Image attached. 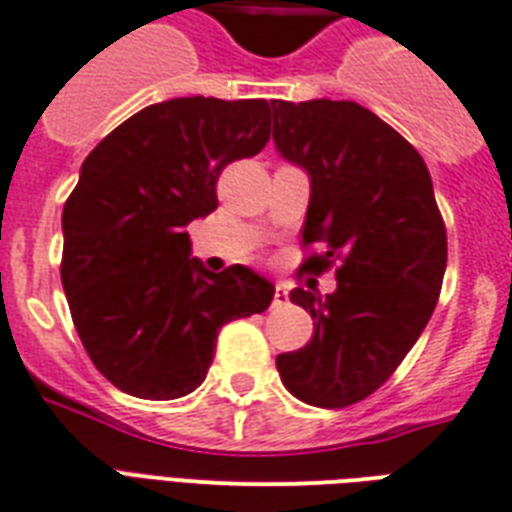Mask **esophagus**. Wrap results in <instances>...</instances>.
<instances>
[{
  "instance_id": "obj_1",
  "label": "esophagus",
  "mask_w": 512,
  "mask_h": 512,
  "mask_svg": "<svg viewBox=\"0 0 512 512\" xmlns=\"http://www.w3.org/2000/svg\"><path fill=\"white\" fill-rule=\"evenodd\" d=\"M282 306H288V288L277 282L275 285V309H282Z\"/></svg>"
}]
</instances>
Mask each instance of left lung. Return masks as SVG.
I'll list each match as a JSON object with an SVG mask.
<instances>
[{"label":"left lung","mask_w":512,"mask_h":512,"mask_svg":"<svg viewBox=\"0 0 512 512\" xmlns=\"http://www.w3.org/2000/svg\"><path fill=\"white\" fill-rule=\"evenodd\" d=\"M275 145L309 171L301 272L335 267L338 288L290 290L312 314L304 349L277 357L290 394L341 410L375 394L431 320L447 269V227L425 161L402 134L349 100L272 102Z\"/></svg>","instance_id":"obj_1"}]
</instances>
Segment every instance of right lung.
I'll use <instances>...</instances> for the list:
<instances>
[{
  "instance_id": "obj_1",
  "label": "right lung",
  "mask_w": 512,
  "mask_h": 512,
  "mask_svg": "<svg viewBox=\"0 0 512 512\" xmlns=\"http://www.w3.org/2000/svg\"><path fill=\"white\" fill-rule=\"evenodd\" d=\"M267 100L147 105L94 147L63 208L60 280L94 367L124 394L179 399L206 380L216 335L261 314L275 285L190 259L187 224L219 206L224 166L269 142Z\"/></svg>"
}]
</instances>
